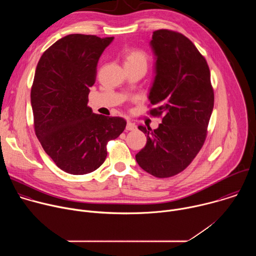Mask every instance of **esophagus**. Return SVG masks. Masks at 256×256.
Here are the masks:
<instances>
[{"instance_id":"34e87169","label":"esophagus","mask_w":256,"mask_h":256,"mask_svg":"<svg viewBox=\"0 0 256 256\" xmlns=\"http://www.w3.org/2000/svg\"><path fill=\"white\" fill-rule=\"evenodd\" d=\"M126 128V130H134L136 128V126L130 122H128Z\"/></svg>"}]
</instances>
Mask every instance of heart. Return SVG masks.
<instances>
[{
	"label": "heart",
	"instance_id": "1",
	"mask_svg": "<svg viewBox=\"0 0 256 256\" xmlns=\"http://www.w3.org/2000/svg\"><path fill=\"white\" fill-rule=\"evenodd\" d=\"M147 62H148V56L142 50L132 48L128 50L124 54V64H142L147 66Z\"/></svg>",
	"mask_w": 256,
	"mask_h": 256
}]
</instances>
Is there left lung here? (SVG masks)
Listing matches in <instances>:
<instances>
[{
    "mask_svg": "<svg viewBox=\"0 0 256 256\" xmlns=\"http://www.w3.org/2000/svg\"><path fill=\"white\" fill-rule=\"evenodd\" d=\"M151 46L157 60L149 114L162 124L154 130L138 126L147 144L136 160L146 172L167 178L184 171L202 148L214 95L208 62L186 36L159 29Z\"/></svg>",
    "mask_w": 256,
    "mask_h": 256,
    "instance_id": "1",
    "label": "left lung"
}]
</instances>
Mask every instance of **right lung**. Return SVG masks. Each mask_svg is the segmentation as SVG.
Instances as JSON below:
<instances>
[{
    "mask_svg": "<svg viewBox=\"0 0 256 256\" xmlns=\"http://www.w3.org/2000/svg\"><path fill=\"white\" fill-rule=\"evenodd\" d=\"M114 38L66 35L42 54L36 66L30 93L35 134L66 173L83 175L99 168L107 142L126 128L122 118L96 114L87 106L99 58Z\"/></svg>",
    "mask_w": 256,
    "mask_h": 256,
    "instance_id": "1",
    "label": "right lung"
}]
</instances>
